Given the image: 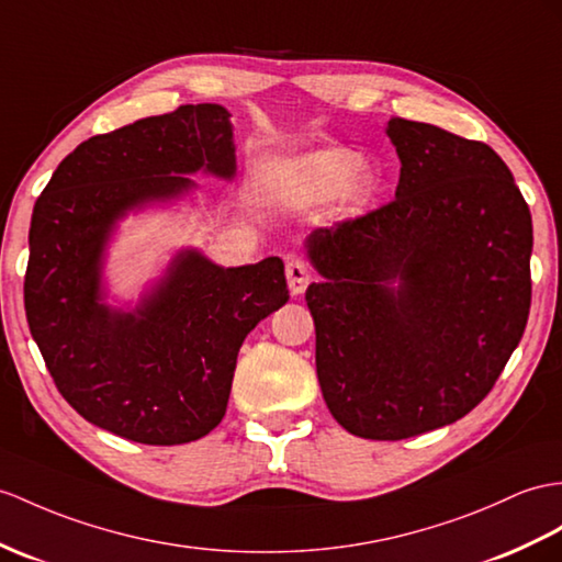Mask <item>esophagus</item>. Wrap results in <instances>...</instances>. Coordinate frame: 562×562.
<instances>
[{
    "instance_id": "obj_1",
    "label": "esophagus",
    "mask_w": 562,
    "mask_h": 562,
    "mask_svg": "<svg viewBox=\"0 0 562 562\" xmlns=\"http://www.w3.org/2000/svg\"><path fill=\"white\" fill-rule=\"evenodd\" d=\"M285 279H289V285H291V293L293 295H300L305 289L307 283L312 279V273L307 269V265L303 262L300 257H291L289 265H285Z\"/></svg>"
}]
</instances>
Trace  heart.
<instances>
[{
    "label": "heart",
    "mask_w": 562,
    "mask_h": 562,
    "mask_svg": "<svg viewBox=\"0 0 562 562\" xmlns=\"http://www.w3.org/2000/svg\"><path fill=\"white\" fill-rule=\"evenodd\" d=\"M360 164L362 157L348 147H326L285 159L269 171L267 193L273 202L291 207L319 204L340 193L346 204L358 207L374 193V176Z\"/></svg>",
    "instance_id": "1"
}]
</instances>
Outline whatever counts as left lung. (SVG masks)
Masks as SVG:
<instances>
[{"mask_svg": "<svg viewBox=\"0 0 562 562\" xmlns=\"http://www.w3.org/2000/svg\"><path fill=\"white\" fill-rule=\"evenodd\" d=\"M386 133L401 159L395 200L307 238L324 277L305 293L324 401L372 441L474 409L531 305V214L505 161L431 123L398 116Z\"/></svg>", "mask_w": 562, "mask_h": 562, "instance_id": "obj_1", "label": "left lung"}]
</instances>
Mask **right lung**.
<instances>
[{"label": "right lung", "instance_id": "add662e5", "mask_svg": "<svg viewBox=\"0 0 562 562\" xmlns=\"http://www.w3.org/2000/svg\"><path fill=\"white\" fill-rule=\"evenodd\" d=\"M218 104H186L92 135L52 173L31 218L23 303L54 386L80 417L121 439L178 446L226 415L236 358L259 319L289 303L283 262L224 269L181 252L135 312L100 303L116 218L181 195L188 176L236 171Z\"/></svg>", "mask_w": 562, "mask_h": 562}]
</instances>
